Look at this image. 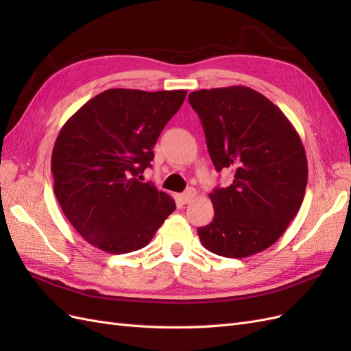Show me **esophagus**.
<instances>
[{
  "label": "esophagus",
  "instance_id": "obj_1",
  "mask_svg": "<svg viewBox=\"0 0 351 351\" xmlns=\"http://www.w3.org/2000/svg\"><path fill=\"white\" fill-rule=\"evenodd\" d=\"M195 197H196V190H195V189H187L184 193L178 195V200L182 202L183 205H187V204H190V202H192Z\"/></svg>",
  "mask_w": 351,
  "mask_h": 351
}]
</instances>
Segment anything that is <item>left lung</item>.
<instances>
[{
    "instance_id": "obj_1",
    "label": "left lung",
    "mask_w": 351,
    "mask_h": 351,
    "mask_svg": "<svg viewBox=\"0 0 351 351\" xmlns=\"http://www.w3.org/2000/svg\"><path fill=\"white\" fill-rule=\"evenodd\" d=\"M189 102L217 171H232L231 184L209 195L214 219L197 228L200 243L234 259L268 249L304 197L307 158L299 133L277 105L246 86L200 89Z\"/></svg>"
}]
</instances>
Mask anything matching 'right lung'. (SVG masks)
Masks as SVG:
<instances>
[{
    "instance_id": "1",
    "label": "right lung",
    "mask_w": 351,
    "mask_h": 351,
    "mask_svg": "<svg viewBox=\"0 0 351 351\" xmlns=\"http://www.w3.org/2000/svg\"><path fill=\"white\" fill-rule=\"evenodd\" d=\"M186 93L108 89L61 127L51 158L54 193L93 247L112 254L139 250L174 212V199L142 183L139 174L151 167L152 147Z\"/></svg>"
}]
</instances>
